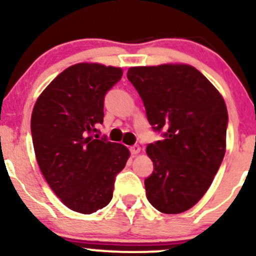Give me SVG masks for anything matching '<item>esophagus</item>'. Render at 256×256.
<instances>
[{"instance_id":"1","label":"esophagus","mask_w":256,"mask_h":256,"mask_svg":"<svg viewBox=\"0 0 256 256\" xmlns=\"http://www.w3.org/2000/svg\"><path fill=\"white\" fill-rule=\"evenodd\" d=\"M130 150H131V152H132V155H137V154H140V146H132L131 148H130Z\"/></svg>"}]
</instances>
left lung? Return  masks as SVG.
Returning a JSON list of instances; mask_svg holds the SVG:
<instances>
[{"label": "left lung", "mask_w": 256, "mask_h": 256, "mask_svg": "<svg viewBox=\"0 0 256 256\" xmlns=\"http://www.w3.org/2000/svg\"><path fill=\"white\" fill-rule=\"evenodd\" d=\"M128 78L164 140L146 154L154 171L144 180L158 212L178 214L195 206L212 184L226 152L228 110L216 86L186 64L130 67Z\"/></svg>", "instance_id": "left-lung-1"}]
</instances>
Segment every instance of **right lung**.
<instances>
[{"label":"right lung","instance_id":"1","mask_svg":"<svg viewBox=\"0 0 256 256\" xmlns=\"http://www.w3.org/2000/svg\"><path fill=\"white\" fill-rule=\"evenodd\" d=\"M122 76L120 67L72 64L43 90L32 110V140L40 172L74 212L91 214L110 204L116 176L130 158L124 144L91 136L104 122L106 92Z\"/></svg>","mask_w":256,"mask_h":256}]
</instances>
